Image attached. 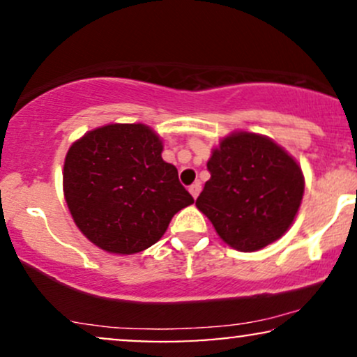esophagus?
Instances as JSON below:
<instances>
[{"mask_svg": "<svg viewBox=\"0 0 357 357\" xmlns=\"http://www.w3.org/2000/svg\"><path fill=\"white\" fill-rule=\"evenodd\" d=\"M199 191H202V183H195V184H191V186H190V192H191V196L195 199L198 198Z\"/></svg>", "mask_w": 357, "mask_h": 357, "instance_id": "1", "label": "esophagus"}]
</instances>
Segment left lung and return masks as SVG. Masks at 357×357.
Wrapping results in <instances>:
<instances>
[{
	"label": "left lung",
	"mask_w": 357,
	"mask_h": 357,
	"mask_svg": "<svg viewBox=\"0 0 357 357\" xmlns=\"http://www.w3.org/2000/svg\"><path fill=\"white\" fill-rule=\"evenodd\" d=\"M208 171L211 178L196 206L230 247L255 252L294 223L304 196V174L272 139L233 132L213 149Z\"/></svg>",
	"instance_id": "8db88e82"
}]
</instances>
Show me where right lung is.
I'll return each mask as SVG.
<instances>
[{"mask_svg":"<svg viewBox=\"0 0 357 357\" xmlns=\"http://www.w3.org/2000/svg\"><path fill=\"white\" fill-rule=\"evenodd\" d=\"M161 153L162 141L144 124L99 127L70 146L65 202L93 245L119 255L142 252L165 235L176 213L195 203Z\"/></svg>","mask_w":357,"mask_h":357,"instance_id":"right-lung-1","label":"right lung"}]
</instances>
